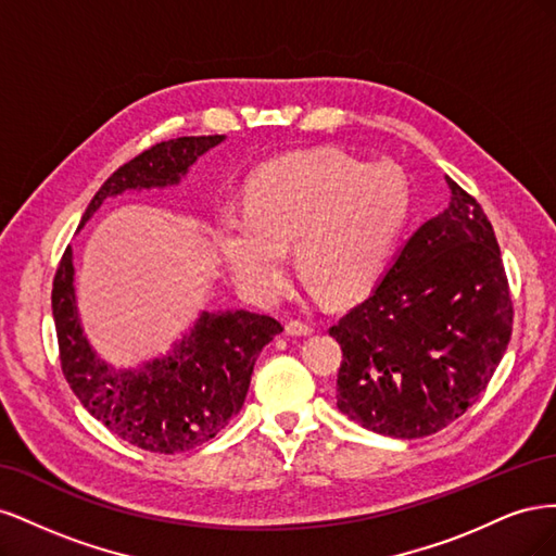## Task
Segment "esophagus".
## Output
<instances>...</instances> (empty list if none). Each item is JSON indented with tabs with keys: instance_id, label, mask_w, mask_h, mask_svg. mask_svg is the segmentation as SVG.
I'll list each match as a JSON object with an SVG mask.
<instances>
[{
	"instance_id": "34e87169",
	"label": "esophagus",
	"mask_w": 556,
	"mask_h": 556,
	"mask_svg": "<svg viewBox=\"0 0 556 556\" xmlns=\"http://www.w3.org/2000/svg\"><path fill=\"white\" fill-rule=\"evenodd\" d=\"M285 331L290 336H308L313 331V325L306 323V319H290V323L285 325Z\"/></svg>"
}]
</instances>
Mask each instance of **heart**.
<instances>
[{"instance_id":"1","label":"heart","mask_w":556,"mask_h":556,"mask_svg":"<svg viewBox=\"0 0 556 556\" xmlns=\"http://www.w3.org/2000/svg\"><path fill=\"white\" fill-rule=\"evenodd\" d=\"M243 201L245 213L217 217V243L248 294H280L285 250L294 245L301 276L327 299L350 301L390 264L413 211V185L392 162L366 164L323 148L262 166Z\"/></svg>"}]
</instances>
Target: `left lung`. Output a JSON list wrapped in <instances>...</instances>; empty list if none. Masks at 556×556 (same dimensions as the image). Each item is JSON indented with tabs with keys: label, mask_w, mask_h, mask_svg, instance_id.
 Instances as JSON below:
<instances>
[{
	"label": "left lung",
	"mask_w": 556,
	"mask_h": 556,
	"mask_svg": "<svg viewBox=\"0 0 556 556\" xmlns=\"http://www.w3.org/2000/svg\"><path fill=\"white\" fill-rule=\"evenodd\" d=\"M450 206L419 227L329 333L336 406L368 431L425 439L480 399L508 348L513 299L492 223L445 176Z\"/></svg>",
	"instance_id": "1"
}]
</instances>
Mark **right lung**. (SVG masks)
<instances>
[{
	"label": "right lung",
	"mask_w": 556,
	"mask_h": 556,
	"mask_svg": "<svg viewBox=\"0 0 556 556\" xmlns=\"http://www.w3.org/2000/svg\"><path fill=\"white\" fill-rule=\"evenodd\" d=\"M215 137H180L155 143L123 164L92 197L78 229L106 197L178 185ZM53 319L62 374L92 417L117 439L148 452L194 450L220 433L243 406L262 348L282 331L278 319L248 311H204L169 355L117 371L97 357L80 327L72 248L53 280Z\"/></svg>",
	"instance_id": "add662e5"
}]
</instances>
